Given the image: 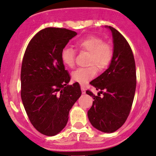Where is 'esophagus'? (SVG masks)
I'll list each match as a JSON object with an SVG mask.
<instances>
[{"instance_id":"1","label":"esophagus","mask_w":156,"mask_h":156,"mask_svg":"<svg viewBox=\"0 0 156 156\" xmlns=\"http://www.w3.org/2000/svg\"><path fill=\"white\" fill-rule=\"evenodd\" d=\"M81 91H82V94H84L86 93V90L83 87V86H81Z\"/></svg>"}]
</instances>
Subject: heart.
<instances>
[{
	"mask_svg": "<svg viewBox=\"0 0 156 156\" xmlns=\"http://www.w3.org/2000/svg\"><path fill=\"white\" fill-rule=\"evenodd\" d=\"M78 49L85 51L90 54L88 65H94L97 70H102L110 64L112 57V48L110 45L104 43L100 37L89 36L76 43ZM75 51L72 48L65 47L61 52V59L63 64L67 67H73L75 63ZM94 67L89 66L85 68H78L72 73L74 81L85 85L96 76Z\"/></svg>",
	"mask_w": 156,
	"mask_h": 156,
	"instance_id": "1",
	"label": "heart"
}]
</instances>
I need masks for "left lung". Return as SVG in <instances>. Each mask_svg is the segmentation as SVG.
<instances>
[{"label": "left lung", "instance_id": "1", "mask_svg": "<svg viewBox=\"0 0 156 156\" xmlns=\"http://www.w3.org/2000/svg\"><path fill=\"white\" fill-rule=\"evenodd\" d=\"M105 27L112 33V57L108 68L90 82L100 91L95 96L86 91L94 99L87 114L95 129L112 133L123 126L130 112L136 90V67L132 51L125 37L111 26Z\"/></svg>", "mask_w": 156, "mask_h": 156}]
</instances>
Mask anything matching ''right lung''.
Returning <instances> with one entry per match:
<instances>
[{
  "instance_id": "right-lung-1",
  "label": "right lung",
  "mask_w": 156,
  "mask_h": 156,
  "mask_svg": "<svg viewBox=\"0 0 156 156\" xmlns=\"http://www.w3.org/2000/svg\"><path fill=\"white\" fill-rule=\"evenodd\" d=\"M76 35L65 28L41 30L30 41L22 60V103L33 126L46 136L65 128L81 95L79 83L68 85L70 76L61 59L62 51Z\"/></svg>"
}]
</instances>
